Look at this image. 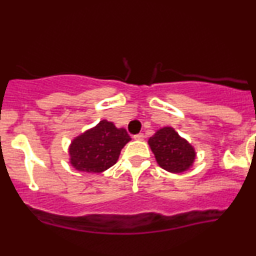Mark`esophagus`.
I'll return each mask as SVG.
<instances>
[{
  "label": "esophagus",
  "instance_id": "esophagus-1",
  "mask_svg": "<svg viewBox=\"0 0 256 256\" xmlns=\"http://www.w3.org/2000/svg\"><path fill=\"white\" fill-rule=\"evenodd\" d=\"M134 138L136 140H142L143 138H144V134H134Z\"/></svg>",
  "mask_w": 256,
  "mask_h": 256
}]
</instances>
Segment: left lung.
Listing matches in <instances>:
<instances>
[{
	"instance_id": "left-lung-1",
	"label": "left lung",
	"mask_w": 256,
	"mask_h": 256,
	"mask_svg": "<svg viewBox=\"0 0 256 256\" xmlns=\"http://www.w3.org/2000/svg\"><path fill=\"white\" fill-rule=\"evenodd\" d=\"M148 144L158 166L168 172H185L195 161L196 152L194 146L170 126L155 132L148 140Z\"/></svg>"
}]
</instances>
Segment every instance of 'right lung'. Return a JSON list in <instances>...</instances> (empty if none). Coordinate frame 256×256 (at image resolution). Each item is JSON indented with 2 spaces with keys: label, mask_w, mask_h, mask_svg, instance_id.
Segmentation results:
<instances>
[{
  "label": "right lung",
  "mask_w": 256,
  "mask_h": 256,
  "mask_svg": "<svg viewBox=\"0 0 256 256\" xmlns=\"http://www.w3.org/2000/svg\"><path fill=\"white\" fill-rule=\"evenodd\" d=\"M131 137L125 128L101 120L95 128L85 131L70 146V162L77 171L101 173L118 161L120 152Z\"/></svg>",
  "instance_id": "obj_1"
}]
</instances>
